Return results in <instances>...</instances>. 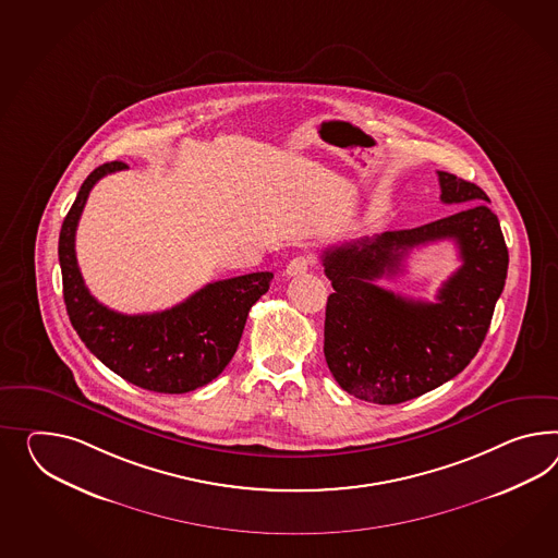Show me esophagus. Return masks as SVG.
<instances>
[{
  "label": "esophagus",
  "mask_w": 558,
  "mask_h": 558,
  "mask_svg": "<svg viewBox=\"0 0 558 558\" xmlns=\"http://www.w3.org/2000/svg\"><path fill=\"white\" fill-rule=\"evenodd\" d=\"M315 258L312 255H300V257L291 258L287 265V275L289 277H298L303 272L310 271V267L314 265Z\"/></svg>",
  "instance_id": "obj_1"
}]
</instances>
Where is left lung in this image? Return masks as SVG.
<instances>
[{
	"instance_id": "left-lung-1",
	"label": "left lung",
	"mask_w": 558,
	"mask_h": 558,
	"mask_svg": "<svg viewBox=\"0 0 558 558\" xmlns=\"http://www.w3.org/2000/svg\"><path fill=\"white\" fill-rule=\"evenodd\" d=\"M439 173L441 202L463 204L456 215L416 229L324 251L333 293L326 305L324 354L345 392L376 404L416 399L458 376L482 348L508 275V248L486 192L458 175ZM449 238L462 267L442 287L438 303L414 302L373 281L399 271L421 243Z\"/></svg>"
}]
</instances>
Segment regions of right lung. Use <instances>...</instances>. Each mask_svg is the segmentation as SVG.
Masks as SVG:
<instances>
[{"label":"right lung","mask_w":558,"mask_h":558,"mask_svg":"<svg viewBox=\"0 0 558 558\" xmlns=\"http://www.w3.org/2000/svg\"><path fill=\"white\" fill-rule=\"evenodd\" d=\"M123 161L102 163L83 182L62 222L58 258L72 328L100 362L145 390L182 395L213 383L227 368L243 336L251 307L271 286L272 272H248L202 287L172 310L125 315L90 295L76 263L74 234L88 192Z\"/></svg>","instance_id":"right-lung-1"}]
</instances>
